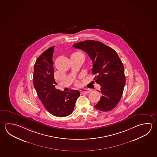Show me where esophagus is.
Segmentation results:
<instances>
[{
  "instance_id": "1",
  "label": "esophagus",
  "mask_w": 157,
  "mask_h": 157,
  "mask_svg": "<svg viewBox=\"0 0 157 157\" xmlns=\"http://www.w3.org/2000/svg\"><path fill=\"white\" fill-rule=\"evenodd\" d=\"M90 91L87 89H82L80 91L81 94H89Z\"/></svg>"
}]
</instances>
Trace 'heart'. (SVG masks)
I'll return each mask as SVG.
<instances>
[{
  "label": "heart",
  "instance_id": "1",
  "mask_svg": "<svg viewBox=\"0 0 157 157\" xmlns=\"http://www.w3.org/2000/svg\"><path fill=\"white\" fill-rule=\"evenodd\" d=\"M76 84H77V85H78V84H79V83L77 82H76Z\"/></svg>",
  "mask_w": 157,
  "mask_h": 157
}]
</instances>
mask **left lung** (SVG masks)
I'll return each mask as SVG.
<instances>
[{"label":"left lung","mask_w":157,"mask_h":157,"mask_svg":"<svg viewBox=\"0 0 157 157\" xmlns=\"http://www.w3.org/2000/svg\"><path fill=\"white\" fill-rule=\"evenodd\" d=\"M86 52L92 61L94 80L101 85L102 96L94 107L102 111H111L117 105L122 96L125 77L122 62L113 48L103 43L89 40L73 45Z\"/></svg>","instance_id":"8db88e82"}]
</instances>
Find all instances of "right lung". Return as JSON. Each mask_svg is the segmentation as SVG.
I'll use <instances>...</instances> for the list:
<instances>
[{
	"label": "right lung",
	"mask_w": 157,
	"mask_h": 157,
	"mask_svg": "<svg viewBox=\"0 0 157 157\" xmlns=\"http://www.w3.org/2000/svg\"><path fill=\"white\" fill-rule=\"evenodd\" d=\"M54 46L50 47L38 57L34 67L33 82L39 98L46 110L55 116L63 117L71 114L80 92L71 90L60 91L55 88L52 56Z\"/></svg>",
	"instance_id": "obj_1"
}]
</instances>
